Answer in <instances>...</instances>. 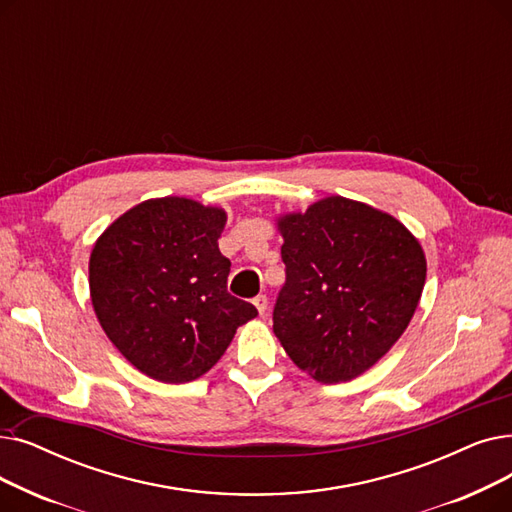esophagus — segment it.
<instances>
[{"label":"esophagus","instance_id":"1","mask_svg":"<svg viewBox=\"0 0 512 512\" xmlns=\"http://www.w3.org/2000/svg\"><path fill=\"white\" fill-rule=\"evenodd\" d=\"M253 303H255V307H257V311H259V316L268 314V297H265V295H257V297L253 299Z\"/></svg>","mask_w":512,"mask_h":512}]
</instances>
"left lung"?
I'll return each mask as SVG.
<instances>
[{
    "mask_svg": "<svg viewBox=\"0 0 512 512\" xmlns=\"http://www.w3.org/2000/svg\"><path fill=\"white\" fill-rule=\"evenodd\" d=\"M286 280L274 305L284 351L320 383L349 381L408 328L427 278L418 240L364 203L330 196L280 219Z\"/></svg>",
    "mask_w": 512,
    "mask_h": 512,
    "instance_id": "left-lung-1",
    "label": "left lung"
}]
</instances>
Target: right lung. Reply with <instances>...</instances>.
<instances>
[{"instance_id": "1", "label": "right lung", "mask_w": 512, "mask_h": 512, "mask_svg": "<svg viewBox=\"0 0 512 512\" xmlns=\"http://www.w3.org/2000/svg\"><path fill=\"white\" fill-rule=\"evenodd\" d=\"M226 213L188 198H154L121 215L94 244L90 291L115 347L152 379L188 383L215 366L257 316L228 293L219 253Z\"/></svg>"}]
</instances>
